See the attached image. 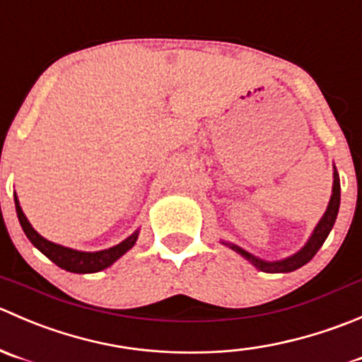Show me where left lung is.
<instances>
[{"mask_svg": "<svg viewBox=\"0 0 362 362\" xmlns=\"http://www.w3.org/2000/svg\"><path fill=\"white\" fill-rule=\"evenodd\" d=\"M332 193H331V199H329L327 204V209H325L324 216L320 218V221L317 223V227L313 228L311 232L310 239L306 241V245L303 246L299 252H296L294 255L291 257H285L281 260H264L259 259V257L252 255L250 252L243 250L241 246L234 245V243H228V241H221L225 246H228L230 250H234L235 253L243 257V259L248 260L252 266H255L259 271H264V273H291V271L299 269L303 267L304 264L310 262L311 259L315 257V253L320 250V246L324 245V241L327 239L329 232H331L332 225H334L336 216H338V211H339V176H338V170L334 167V173H332Z\"/></svg>", "mask_w": 362, "mask_h": 362, "instance_id": "obj_1", "label": "left lung"}]
</instances>
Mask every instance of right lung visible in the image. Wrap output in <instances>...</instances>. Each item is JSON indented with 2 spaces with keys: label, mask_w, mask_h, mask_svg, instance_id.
Here are the masks:
<instances>
[{
  "label": "right lung",
  "mask_w": 362,
  "mask_h": 362,
  "mask_svg": "<svg viewBox=\"0 0 362 362\" xmlns=\"http://www.w3.org/2000/svg\"><path fill=\"white\" fill-rule=\"evenodd\" d=\"M13 200H16V211L17 218H19V223L23 227L24 234L30 239L31 245L35 248L40 250L49 260L56 264V266L61 267L64 271H70V273H78V274H88V273H98V271L107 269L109 266H112L119 257H123L132 246L135 245L139 238V228L132 235H128L124 241H121L119 245L112 246V248L100 250V252H81V250L66 248V246L56 245V243L49 241V239L42 238L31 223L28 221L26 214L23 213V207H21L19 199L13 193Z\"/></svg>",
  "instance_id": "add662e5"
}]
</instances>
